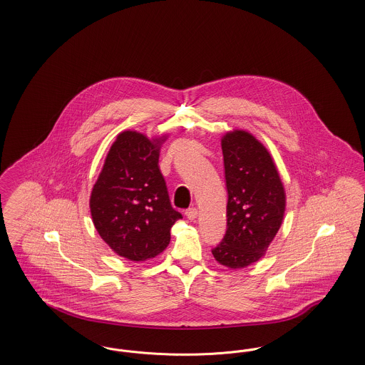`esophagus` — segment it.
<instances>
[{
	"instance_id": "esophagus-1",
	"label": "esophagus",
	"mask_w": 365,
	"mask_h": 365,
	"mask_svg": "<svg viewBox=\"0 0 365 365\" xmlns=\"http://www.w3.org/2000/svg\"><path fill=\"white\" fill-rule=\"evenodd\" d=\"M185 215L187 216V219H189V220H195V219H197V215H198V210L195 208L186 209Z\"/></svg>"
}]
</instances>
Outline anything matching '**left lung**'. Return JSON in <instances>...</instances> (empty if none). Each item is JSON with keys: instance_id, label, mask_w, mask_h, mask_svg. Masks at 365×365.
Segmentation results:
<instances>
[{"instance_id": "1", "label": "left lung", "mask_w": 365, "mask_h": 365, "mask_svg": "<svg viewBox=\"0 0 365 365\" xmlns=\"http://www.w3.org/2000/svg\"><path fill=\"white\" fill-rule=\"evenodd\" d=\"M227 192V230L212 255L237 269L260 260L280 228L286 192L277 165L260 140L234 130L222 138Z\"/></svg>"}]
</instances>
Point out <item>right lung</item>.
<instances>
[{"instance_id":"add662e5","label":"right lung","mask_w":365,"mask_h":365,"mask_svg":"<svg viewBox=\"0 0 365 365\" xmlns=\"http://www.w3.org/2000/svg\"><path fill=\"white\" fill-rule=\"evenodd\" d=\"M163 138L123 131L112 143L90 195L96 230L119 256L131 261L156 257L182 219L170 201L158 168Z\"/></svg>"}]
</instances>
